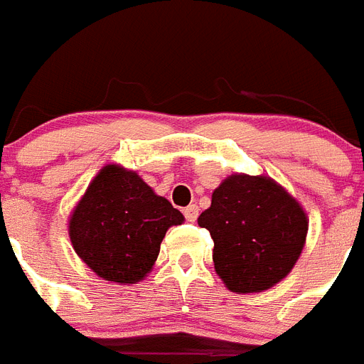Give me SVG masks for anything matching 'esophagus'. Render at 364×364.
I'll return each instance as SVG.
<instances>
[{
  "mask_svg": "<svg viewBox=\"0 0 364 364\" xmlns=\"http://www.w3.org/2000/svg\"><path fill=\"white\" fill-rule=\"evenodd\" d=\"M184 216H186V220H188V222H196L197 216H199V208H197V205L186 206Z\"/></svg>",
  "mask_w": 364,
  "mask_h": 364,
  "instance_id": "1",
  "label": "esophagus"
}]
</instances>
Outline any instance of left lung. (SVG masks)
Segmentation results:
<instances>
[{"instance_id": "8db88e82", "label": "left lung", "mask_w": 364, "mask_h": 364, "mask_svg": "<svg viewBox=\"0 0 364 364\" xmlns=\"http://www.w3.org/2000/svg\"><path fill=\"white\" fill-rule=\"evenodd\" d=\"M197 223L210 231L216 274L235 293H261L280 284L308 235L301 203L263 174H229Z\"/></svg>"}]
</instances>
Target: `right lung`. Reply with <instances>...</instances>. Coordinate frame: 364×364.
<instances>
[{
    "instance_id": "right-lung-1",
    "label": "right lung",
    "mask_w": 364,
    "mask_h": 364,
    "mask_svg": "<svg viewBox=\"0 0 364 364\" xmlns=\"http://www.w3.org/2000/svg\"><path fill=\"white\" fill-rule=\"evenodd\" d=\"M182 222V212L135 171L109 164L78 199L67 231L73 250L95 274L129 286L146 278L167 229Z\"/></svg>"
}]
</instances>
